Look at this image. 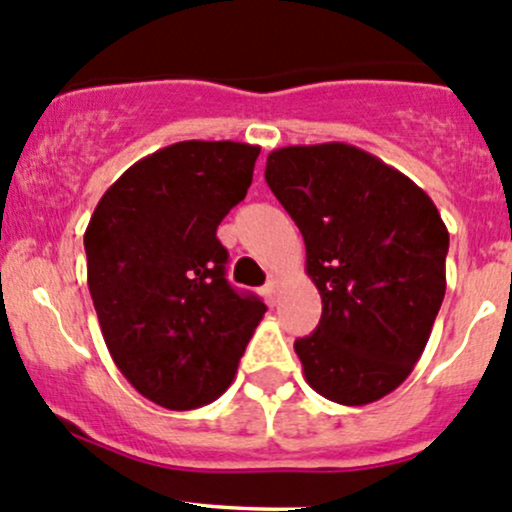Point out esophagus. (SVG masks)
Returning a JSON list of instances; mask_svg holds the SVG:
<instances>
[{
	"mask_svg": "<svg viewBox=\"0 0 512 512\" xmlns=\"http://www.w3.org/2000/svg\"><path fill=\"white\" fill-rule=\"evenodd\" d=\"M262 294H265V299L270 301V304H274L279 297V279H270V282L265 284V289H262Z\"/></svg>",
	"mask_w": 512,
	"mask_h": 512,
	"instance_id": "34e87169",
	"label": "esophagus"
}]
</instances>
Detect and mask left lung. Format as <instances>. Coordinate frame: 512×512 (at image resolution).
<instances>
[{
  "instance_id": "left-lung-1",
  "label": "left lung",
  "mask_w": 512,
  "mask_h": 512,
  "mask_svg": "<svg viewBox=\"0 0 512 512\" xmlns=\"http://www.w3.org/2000/svg\"><path fill=\"white\" fill-rule=\"evenodd\" d=\"M267 186L304 235L321 321L294 343L321 397L363 407L414 370L446 292L449 230L432 198L343 142L282 147Z\"/></svg>"
}]
</instances>
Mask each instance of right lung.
Segmentation results:
<instances>
[{
  "label": "right lung",
  "instance_id": "obj_1",
  "mask_svg": "<svg viewBox=\"0 0 512 512\" xmlns=\"http://www.w3.org/2000/svg\"><path fill=\"white\" fill-rule=\"evenodd\" d=\"M260 147L188 139L132 164L85 228L88 287L112 360L166 410L218 400L267 306L225 279L220 220L252 184Z\"/></svg>",
  "mask_w": 512,
  "mask_h": 512
}]
</instances>
